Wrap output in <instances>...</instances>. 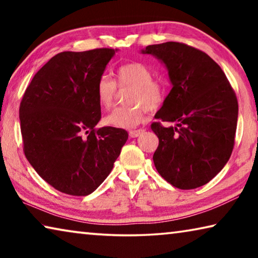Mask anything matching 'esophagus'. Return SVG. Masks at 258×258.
<instances>
[{
    "label": "esophagus",
    "mask_w": 258,
    "mask_h": 258,
    "mask_svg": "<svg viewBox=\"0 0 258 258\" xmlns=\"http://www.w3.org/2000/svg\"><path fill=\"white\" fill-rule=\"evenodd\" d=\"M143 132H145V130H135V131H131V132H130V137H131V138H138L139 135H141Z\"/></svg>",
    "instance_id": "esophagus-1"
}]
</instances>
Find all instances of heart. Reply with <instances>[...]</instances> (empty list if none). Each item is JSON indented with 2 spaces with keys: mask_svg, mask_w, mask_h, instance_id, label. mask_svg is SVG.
I'll return each mask as SVG.
<instances>
[{
  "mask_svg": "<svg viewBox=\"0 0 258 258\" xmlns=\"http://www.w3.org/2000/svg\"><path fill=\"white\" fill-rule=\"evenodd\" d=\"M154 75L146 64L131 62L120 66L116 72V82L103 74L99 77L95 94L100 106L110 108L115 101L117 85L121 89L131 87L127 93V107L116 108L103 118V124L109 127L132 130L145 120V112L158 108L164 101L163 84L152 81Z\"/></svg>",
  "mask_w": 258,
  "mask_h": 258,
  "instance_id": "heart-1",
  "label": "heart"
}]
</instances>
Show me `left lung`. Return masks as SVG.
<instances>
[{"label":"left lung","mask_w":258,"mask_h":258,"mask_svg":"<svg viewBox=\"0 0 258 258\" xmlns=\"http://www.w3.org/2000/svg\"><path fill=\"white\" fill-rule=\"evenodd\" d=\"M164 63L172 90L151 130L159 139L156 169L182 190L196 189L215 177L232 154L238 101L221 67L205 52L183 43L166 42L141 50Z\"/></svg>","instance_id":"left-lung-1"}]
</instances>
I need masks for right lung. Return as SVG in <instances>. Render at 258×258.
Segmentation results:
<instances>
[{
  "instance_id": "add662e5",
  "label": "right lung",
  "mask_w": 258,
  "mask_h": 258,
  "mask_svg": "<svg viewBox=\"0 0 258 258\" xmlns=\"http://www.w3.org/2000/svg\"><path fill=\"white\" fill-rule=\"evenodd\" d=\"M118 50L61 52L33 77L19 109L25 156L43 180L72 196L106 180L128 139L123 128L95 126V86Z\"/></svg>"
}]
</instances>
